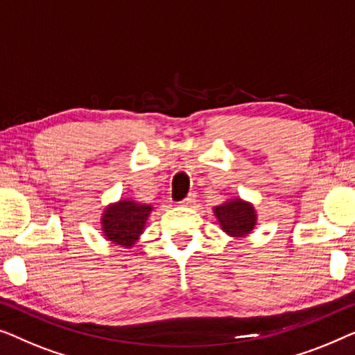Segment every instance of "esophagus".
Segmentation results:
<instances>
[{
	"label": "esophagus",
	"mask_w": 355,
	"mask_h": 355,
	"mask_svg": "<svg viewBox=\"0 0 355 355\" xmlns=\"http://www.w3.org/2000/svg\"><path fill=\"white\" fill-rule=\"evenodd\" d=\"M194 201H196V196H194V193H191V194H188L183 201H180V204H182V206H191Z\"/></svg>",
	"instance_id": "obj_1"
}]
</instances>
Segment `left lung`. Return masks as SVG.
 I'll use <instances>...</instances> for the list:
<instances>
[{"label":"left lung","mask_w":355,"mask_h":355,"mask_svg":"<svg viewBox=\"0 0 355 355\" xmlns=\"http://www.w3.org/2000/svg\"><path fill=\"white\" fill-rule=\"evenodd\" d=\"M222 228L232 236H244L256 225V212L251 204L234 199L214 209Z\"/></svg>","instance_id":"obj_1"}]
</instances>
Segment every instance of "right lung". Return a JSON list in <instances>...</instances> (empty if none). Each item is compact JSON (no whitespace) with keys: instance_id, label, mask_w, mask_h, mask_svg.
Instances as JSON below:
<instances>
[{"instance_id":"add662e5","label":"right lung","mask_w":355,"mask_h":355,"mask_svg":"<svg viewBox=\"0 0 355 355\" xmlns=\"http://www.w3.org/2000/svg\"><path fill=\"white\" fill-rule=\"evenodd\" d=\"M151 206L133 201H121L107 207L103 216V232L109 241L123 248L133 246L141 234Z\"/></svg>"}]
</instances>
